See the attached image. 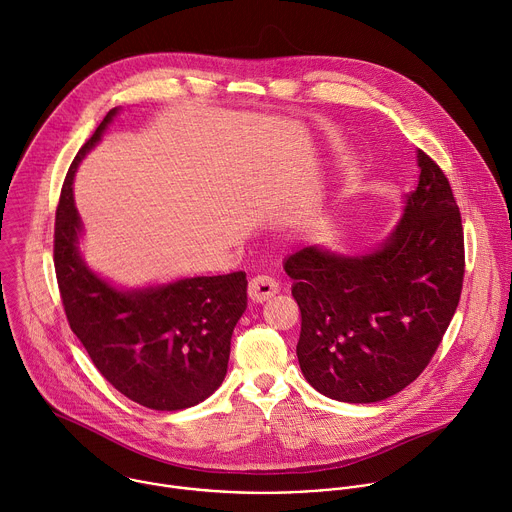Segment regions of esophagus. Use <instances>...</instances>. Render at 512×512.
Masks as SVG:
<instances>
[{
  "instance_id": "34e87169",
  "label": "esophagus",
  "mask_w": 512,
  "mask_h": 512,
  "mask_svg": "<svg viewBox=\"0 0 512 512\" xmlns=\"http://www.w3.org/2000/svg\"><path fill=\"white\" fill-rule=\"evenodd\" d=\"M277 281L271 277V275H255L251 281H249V287H247V294L253 302L261 304L265 300H269L271 296L277 294Z\"/></svg>"
}]
</instances>
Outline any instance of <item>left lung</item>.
<instances>
[{"label": "left lung", "mask_w": 512, "mask_h": 512, "mask_svg": "<svg viewBox=\"0 0 512 512\" xmlns=\"http://www.w3.org/2000/svg\"><path fill=\"white\" fill-rule=\"evenodd\" d=\"M419 184L371 255L304 247L285 259L302 314L306 381L344 403L383 401L413 383L440 346L464 283V229L450 180L417 152Z\"/></svg>", "instance_id": "obj_1"}]
</instances>
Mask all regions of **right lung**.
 I'll list each match as a JSON object with an SVG mask.
<instances>
[{
	"mask_svg": "<svg viewBox=\"0 0 512 512\" xmlns=\"http://www.w3.org/2000/svg\"><path fill=\"white\" fill-rule=\"evenodd\" d=\"M109 111L72 160L56 206L54 269L70 330L97 371L127 399L156 411L192 407L221 387L233 330L247 308L245 271L117 291L83 263L72 178L101 139Z\"/></svg>",
	"mask_w": 512,
	"mask_h": 512,
	"instance_id": "right-lung-1",
	"label": "right lung"
}]
</instances>
